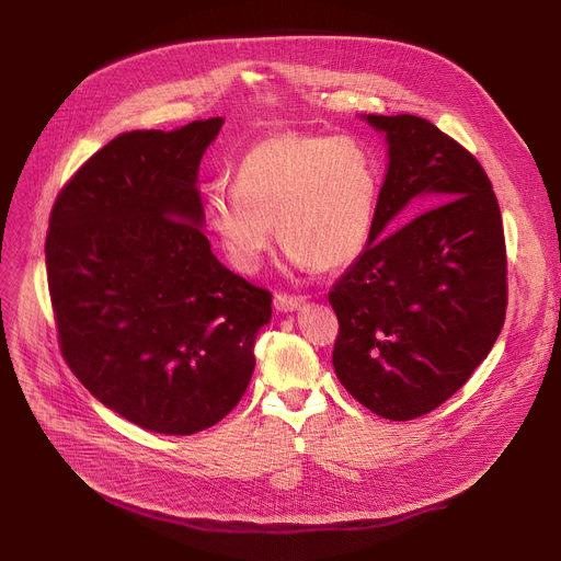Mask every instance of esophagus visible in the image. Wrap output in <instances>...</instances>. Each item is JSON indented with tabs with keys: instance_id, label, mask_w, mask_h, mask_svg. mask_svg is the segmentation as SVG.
Here are the masks:
<instances>
[{
	"instance_id": "1",
	"label": "esophagus",
	"mask_w": 561,
	"mask_h": 561,
	"mask_svg": "<svg viewBox=\"0 0 561 561\" xmlns=\"http://www.w3.org/2000/svg\"><path fill=\"white\" fill-rule=\"evenodd\" d=\"M305 305V298H296V296H286V293H277L275 296V309L282 313H293L298 311Z\"/></svg>"
}]
</instances>
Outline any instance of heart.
I'll list each match as a JSON object with an SVG mask.
<instances>
[{"label":"heart","instance_id":"b5f03b06","mask_svg":"<svg viewBox=\"0 0 561 561\" xmlns=\"http://www.w3.org/2000/svg\"><path fill=\"white\" fill-rule=\"evenodd\" d=\"M236 182L211 184L204 214L241 273L261 268L275 220L290 271H339L366 250L379 182L373 157L355 138L275 131L241 157Z\"/></svg>","mask_w":561,"mask_h":561}]
</instances>
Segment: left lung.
I'll return each instance as SVG.
<instances>
[{"label":"left lung","instance_id":"left-lung-1","mask_svg":"<svg viewBox=\"0 0 561 561\" xmlns=\"http://www.w3.org/2000/svg\"><path fill=\"white\" fill-rule=\"evenodd\" d=\"M362 121L385 136L389 168L368 245L330 290L332 364L373 414L409 421L457 393L503 330L505 233L486 172L459 142L419 115ZM416 198L437 206L397 228Z\"/></svg>","mask_w":561,"mask_h":561}]
</instances>
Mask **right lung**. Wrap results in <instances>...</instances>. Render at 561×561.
I'll list each match as a JSON object with an SVG mask.
<instances>
[{
	"label": "right lung",
	"mask_w": 561,
	"mask_h": 561,
	"mask_svg": "<svg viewBox=\"0 0 561 561\" xmlns=\"http://www.w3.org/2000/svg\"><path fill=\"white\" fill-rule=\"evenodd\" d=\"M225 121L129 131L56 197L45 243L64 357L129 423L188 436L222 421L254 373L273 296L204 236L199 161Z\"/></svg>",
	"instance_id": "1"
}]
</instances>
